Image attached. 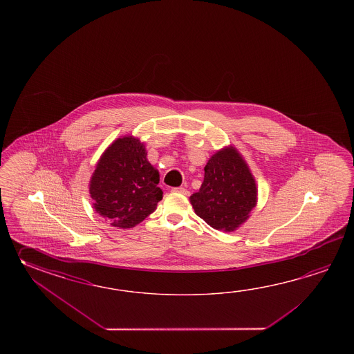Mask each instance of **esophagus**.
Instances as JSON below:
<instances>
[{
  "instance_id": "obj_1",
  "label": "esophagus",
  "mask_w": 354,
  "mask_h": 354,
  "mask_svg": "<svg viewBox=\"0 0 354 354\" xmlns=\"http://www.w3.org/2000/svg\"><path fill=\"white\" fill-rule=\"evenodd\" d=\"M172 191H174V192H178V194H182V195H188V191L185 187H174Z\"/></svg>"
}]
</instances>
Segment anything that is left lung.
<instances>
[{
  "instance_id": "obj_1",
  "label": "left lung",
  "mask_w": 354,
  "mask_h": 354,
  "mask_svg": "<svg viewBox=\"0 0 354 354\" xmlns=\"http://www.w3.org/2000/svg\"><path fill=\"white\" fill-rule=\"evenodd\" d=\"M189 200L211 227L233 232L256 206V182L239 153L226 148L209 159L203 185Z\"/></svg>"
}]
</instances>
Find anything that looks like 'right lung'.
<instances>
[{"label": "right lung", "instance_id": "add662e5", "mask_svg": "<svg viewBox=\"0 0 354 354\" xmlns=\"http://www.w3.org/2000/svg\"><path fill=\"white\" fill-rule=\"evenodd\" d=\"M158 183V171L148 162L144 144L124 136L98 160L90 183L93 207L111 225L133 227L157 209L163 197Z\"/></svg>", "mask_w": 354, "mask_h": 354}]
</instances>
